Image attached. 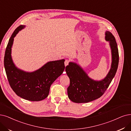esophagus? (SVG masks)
I'll use <instances>...</instances> for the list:
<instances>
[{"instance_id": "obj_1", "label": "esophagus", "mask_w": 131, "mask_h": 131, "mask_svg": "<svg viewBox=\"0 0 131 131\" xmlns=\"http://www.w3.org/2000/svg\"><path fill=\"white\" fill-rule=\"evenodd\" d=\"M69 62V60H66V61H65V62H64V65H65L66 67L68 65Z\"/></svg>"}]
</instances>
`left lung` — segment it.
<instances>
[{
  "label": "left lung",
  "mask_w": 131,
  "mask_h": 131,
  "mask_svg": "<svg viewBox=\"0 0 131 131\" xmlns=\"http://www.w3.org/2000/svg\"><path fill=\"white\" fill-rule=\"evenodd\" d=\"M105 39L109 42L112 60L110 69L103 79H92L79 64L74 62H70L66 67V73L70 79V85L67 89L68 96L72 102L88 103L101 97L116 75L119 63L117 44L114 36L109 31L105 32Z\"/></svg>",
  "instance_id": "1"
}]
</instances>
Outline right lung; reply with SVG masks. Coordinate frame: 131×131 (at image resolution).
Wrapping results in <instances>:
<instances>
[{
    "mask_svg": "<svg viewBox=\"0 0 131 131\" xmlns=\"http://www.w3.org/2000/svg\"><path fill=\"white\" fill-rule=\"evenodd\" d=\"M26 27L21 25L9 39L4 56V67L9 85L17 95L30 101H40L48 97L50 86L64 70V59L47 62L32 72L20 69L12 57V48L15 36Z\"/></svg>",
    "mask_w": 131,
    "mask_h": 131,
    "instance_id": "right-lung-1",
    "label": "right lung"
}]
</instances>
